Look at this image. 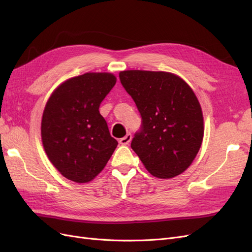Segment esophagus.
<instances>
[{"label":"esophagus","mask_w":252,"mask_h":252,"mask_svg":"<svg viewBox=\"0 0 252 252\" xmlns=\"http://www.w3.org/2000/svg\"><path fill=\"white\" fill-rule=\"evenodd\" d=\"M130 141H131V134L130 133H127L124 138H122V139H120V143L122 144V145H128L129 143H130Z\"/></svg>","instance_id":"34e87169"}]
</instances>
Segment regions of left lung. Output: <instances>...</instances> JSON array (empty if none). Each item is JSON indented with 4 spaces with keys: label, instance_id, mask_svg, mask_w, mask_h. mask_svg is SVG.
<instances>
[{
    "label": "left lung",
    "instance_id": "8db88e82",
    "mask_svg": "<svg viewBox=\"0 0 252 252\" xmlns=\"http://www.w3.org/2000/svg\"><path fill=\"white\" fill-rule=\"evenodd\" d=\"M120 81L141 113L142 126L131 148L145 168L159 179L184 172L204 135L202 108L192 89L165 71H121Z\"/></svg>",
    "mask_w": 252,
    "mask_h": 252
}]
</instances>
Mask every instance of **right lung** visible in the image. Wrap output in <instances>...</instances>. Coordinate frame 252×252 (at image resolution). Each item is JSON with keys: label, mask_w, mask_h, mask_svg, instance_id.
Masks as SVG:
<instances>
[{"label": "right lung", "mask_w": 252, "mask_h": 252, "mask_svg": "<svg viewBox=\"0 0 252 252\" xmlns=\"http://www.w3.org/2000/svg\"><path fill=\"white\" fill-rule=\"evenodd\" d=\"M116 82L112 73H84L61 84L47 101L41 125L43 146L66 179L90 182L117 148L118 142L98 111Z\"/></svg>", "instance_id": "add662e5"}]
</instances>
